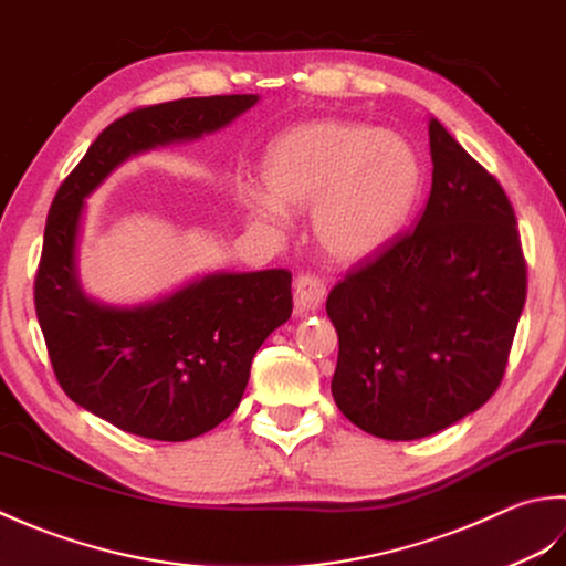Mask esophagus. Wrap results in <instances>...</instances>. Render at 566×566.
<instances>
[{
    "label": "esophagus",
    "instance_id": "obj_1",
    "mask_svg": "<svg viewBox=\"0 0 566 566\" xmlns=\"http://www.w3.org/2000/svg\"><path fill=\"white\" fill-rule=\"evenodd\" d=\"M327 295V285L317 273H300L295 281V305L300 313L315 310L322 305V300Z\"/></svg>",
    "mask_w": 566,
    "mask_h": 566
}]
</instances>
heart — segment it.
Wrapping results in <instances>:
<instances>
[{"label": "heart", "mask_w": 566, "mask_h": 566, "mask_svg": "<svg viewBox=\"0 0 566 566\" xmlns=\"http://www.w3.org/2000/svg\"><path fill=\"white\" fill-rule=\"evenodd\" d=\"M263 188H247V212L281 222L285 207L313 210L322 251L354 263L384 249L418 200L422 168L415 148L374 126L322 119L275 138L263 158Z\"/></svg>", "instance_id": "b5f03b06"}]
</instances>
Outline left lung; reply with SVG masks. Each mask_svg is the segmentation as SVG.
<instances>
[{"mask_svg":"<svg viewBox=\"0 0 566 566\" xmlns=\"http://www.w3.org/2000/svg\"><path fill=\"white\" fill-rule=\"evenodd\" d=\"M432 188L418 224L327 295L339 337L332 396L384 440H420L499 390L527 295L503 186L430 119Z\"/></svg>","mask_w":566,"mask_h":566,"instance_id":"left-lung-1","label":"left lung"}]
</instances>
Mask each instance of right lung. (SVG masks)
Instances as JSON below:
<instances>
[{"instance_id":"1","label":"right lung","mask_w":566,"mask_h":566,"mask_svg":"<svg viewBox=\"0 0 566 566\" xmlns=\"http://www.w3.org/2000/svg\"><path fill=\"white\" fill-rule=\"evenodd\" d=\"M256 102L214 95L126 112L55 192L33 281L45 349L65 396L124 432L186 442L227 420L244 396L253 354L293 313V275L214 273L154 305H97L75 279L85 198L132 154L214 132Z\"/></svg>"}]
</instances>
